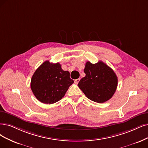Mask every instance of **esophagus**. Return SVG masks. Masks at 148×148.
Instances as JSON below:
<instances>
[{
  "instance_id": "esophagus-1",
  "label": "esophagus",
  "mask_w": 148,
  "mask_h": 148,
  "mask_svg": "<svg viewBox=\"0 0 148 148\" xmlns=\"http://www.w3.org/2000/svg\"><path fill=\"white\" fill-rule=\"evenodd\" d=\"M79 81H80V79H75V80H74V83H75V84H78V83L79 82Z\"/></svg>"
}]
</instances>
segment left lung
<instances>
[{"label":"left lung","mask_w":148,"mask_h":148,"mask_svg":"<svg viewBox=\"0 0 148 148\" xmlns=\"http://www.w3.org/2000/svg\"><path fill=\"white\" fill-rule=\"evenodd\" d=\"M84 71L86 75L80 80L78 86L85 96L97 103L111 99L118 85V78L113 70L99 61L95 64L87 62Z\"/></svg>","instance_id":"1"}]
</instances>
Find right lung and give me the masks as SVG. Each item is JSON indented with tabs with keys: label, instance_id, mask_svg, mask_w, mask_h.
<instances>
[{
	"label": "right lung",
	"instance_id": "obj_1",
	"mask_svg": "<svg viewBox=\"0 0 148 148\" xmlns=\"http://www.w3.org/2000/svg\"><path fill=\"white\" fill-rule=\"evenodd\" d=\"M73 83L69 73L63 71L61 64L52 63L47 60L35 71L31 79L30 86L38 101L52 104L62 99Z\"/></svg>",
	"mask_w": 148,
	"mask_h": 148
}]
</instances>
